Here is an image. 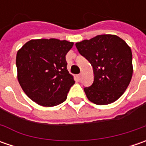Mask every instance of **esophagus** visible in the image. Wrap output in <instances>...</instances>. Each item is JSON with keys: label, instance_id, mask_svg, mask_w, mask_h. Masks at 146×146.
Returning a JSON list of instances; mask_svg holds the SVG:
<instances>
[{"label": "esophagus", "instance_id": "obj_1", "mask_svg": "<svg viewBox=\"0 0 146 146\" xmlns=\"http://www.w3.org/2000/svg\"><path fill=\"white\" fill-rule=\"evenodd\" d=\"M78 78H79V79H80V78H81V76H82V74H80V75H78Z\"/></svg>", "mask_w": 146, "mask_h": 146}]
</instances>
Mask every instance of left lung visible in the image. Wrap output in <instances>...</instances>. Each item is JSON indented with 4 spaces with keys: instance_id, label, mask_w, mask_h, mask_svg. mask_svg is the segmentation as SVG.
I'll use <instances>...</instances> for the list:
<instances>
[{
    "instance_id": "8db88e82",
    "label": "left lung",
    "mask_w": 146,
    "mask_h": 146,
    "mask_svg": "<svg viewBox=\"0 0 146 146\" xmlns=\"http://www.w3.org/2000/svg\"><path fill=\"white\" fill-rule=\"evenodd\" d=\"M80 53L93 66V84L84 88L88 99L96 105H108L117 101L132 80L131 48L115 35H98L76 44Z\"/></svg>"
}]
</instances>
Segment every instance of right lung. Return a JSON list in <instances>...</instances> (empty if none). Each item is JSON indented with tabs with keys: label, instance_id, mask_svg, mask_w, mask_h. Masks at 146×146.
<instances>
[{
	"label": "right lung",
	"instance_id": "1",
	"mask_svg": "<svg viewBox=\"0 0 146 146\" xmlns=\"http://www.w3.org/2000/svg\"><path fill=\"white\" fill-rule=\"evenodd\" d=\"M74 43L58 39L31 40L16 56L17 77L27 96L51 107L66 101L74 77L66 68V55Z\"/></svg>",
	"mask_w": 146,
	"mask_h": 146
}]
</instances>
